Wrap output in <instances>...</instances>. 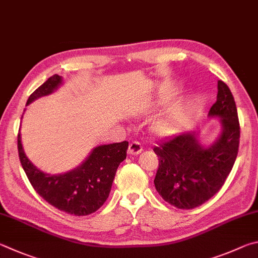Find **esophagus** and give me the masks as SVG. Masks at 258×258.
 I'll return each instance as SVG.
<instances>
[{
    "label": "esophagus",
    "instance_id": "34e87169",
    "mask_svg": "<svg viewBox=\"0 0 258 258\" xmlns=\"http://www.w3.org/2000/svg\"><path fill=\"white\" fill-rule=\"evenodd\" d=\"M142 144L138 142V141H133L130 143V147H128V153L132 154V156H137L140 152L142 151Z\"/></svg>",
    "mask_w": 258,
    "mask_h": 258
}]
</instances>
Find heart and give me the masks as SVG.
<instances>
[{
  "label": "heart",
  "mask_w": 258,
  "mask_h": 258,
  "mask_svg": "<svg viewBox=\"0 0 258 258\" xmlns=\"http://www.w3.org/2000/svg\"><path fill=\"white\" fill-rule=\"evenodd\" d=\"M182 119H184V109L181 107H174L156 121L154 131L162 137L170 135L179 127Z\"/></svg>",
  "instance_id": "obj_1"
}]
</instances>
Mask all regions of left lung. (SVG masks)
<instances>
[{"label":"left lung","mask_w":258,"mask_h":258,"mask_svg":"<svg viewBox=\"0 0 258 258\" xmlns=\"http://www.w3.org/2000/svg\"><path fill=\"white\" fill-rule=\"evenodd\" d=\"M209 116L221 118L222 133L204 148L198 134L166 138L153 148L159 158L154 186L162 199L177 209L190 210L207 202L223 186L236 161L240 126L235 99L223 81H218L217 101Z\"/></svg>","instance_id":"left-lung-1"}]
</instances>
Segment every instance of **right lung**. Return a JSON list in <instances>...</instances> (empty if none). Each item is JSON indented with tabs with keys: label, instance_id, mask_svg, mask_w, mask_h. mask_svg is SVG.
Returning <instances> with one entry per match:
<instances>
[{
	"label": "right lung",
	"instance_id": "1",
	"mask_svg": "<svg viewBox=\"0 0 258 258\" xmlns=\"http://www.w3.org/2000/svg\"><path fill=\"white\" fill-rule=\"evenodd\" d=\"M62 83L54 74L31 93L27 105L39 97L53 92ZM128 142L100 145L93 149L80 167L67 174L47 175L32 165L26 157L18 134V152L21 166L34 189L56 209L78 217L89 215L108 199L119 163L126 159Z\"/></svg>",
	"mask_w": 258,
	"mask_h": 258
}]
</instances>
